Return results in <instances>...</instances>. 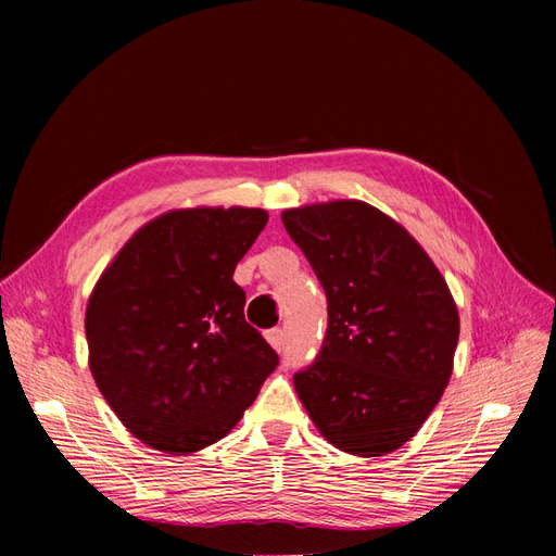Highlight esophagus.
I'll list each match as a JSON object with an SVG mask.
<instances>
[{
	"mask_svg": "<svg viewBox=\"0 0 556 556\" xmlns=\"http://www.w3.org/2000/svg\"><path fill=\"white\" fill-rule=\"evenodd\" d=\"M266 341H268V345H271L274 350H282V341H285V333H282V329H268L266 333Z\"/></svg>",
	"mask_w": 556,
	"mask_h": 556,
	"instance_id": "obj_1",
	"label": "esophagus"
}]
</instances>
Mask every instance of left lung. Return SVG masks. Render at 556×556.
Wrapping results in <instances>:
<instances>
[{"label":"left lung","instance_id":"8db88e82","mask_svg":"<svg viewBox=\"0 0 556 556\" xmlns=\"http://www.w3.org/2000/svg\"><path fill=\"white\" fill-rule=\"evenodd\" d=\"M327 294V336L294 390L343 452L382 457L425 425L452 376L459 313L410 233L364 201L282 211Z\"/></svg>","mask_w":556,"mask_h":556}]
</instances>
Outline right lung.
Listing matches in <instances>:
<instances>
[{
  "label": "right lung",
  "mask_w": 556,
  "mask_h": 556,
  "mask_svg": "<svg viewBox=\"0 0 556 556\" xmlns=\"http://www.w3.org/2000/svg\"><path fill=\"white\" fill-rule=\"evenodd\" d=\"M266 220L241 206L169 211L97 280L86 311L90 371L146 445L190 454L225 439L278 366L233 282Z\"/></svg>",
  "instance_id": "right-lung-1"
}]
</instances>
